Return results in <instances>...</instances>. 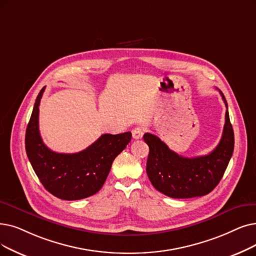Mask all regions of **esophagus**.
I'll list each match as a JSON object with an SVG mask.
<instances>
[{
  "label": "esophagus",
  "instance_id": "esophagus-1",
  "mask_svg": "<svg viewBox=\"0 0 256 256\" xmlns=\"http://www.w3.org/2000/svg\"><path fill=\"white\" fill-rule=\"evenodd\" d=\"M143 132H144V128L141 126H136L134 130H132V138L134 139H140L143 136Z\"/></svg>",
  "mask_w": 256,
  "mask_h": 256
}]
</instances>
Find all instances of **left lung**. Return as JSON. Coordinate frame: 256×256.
Instances as JSON below:
<instances>
[{
  "label": "left lung",
  "instance_id": "left-lung-1",
  "mask_svg": "<svg viewBox=\"0 0 256 256\" xmlns=\"http://www.w3.org/2000/svg\"><path fill=\"white\" fill-rule=\"evenodd\" d=\"M223 135L216 148L208 154L186 158L178 154L157 136L150 132L143 139L150 148L146 174L152 186L174 198H188L208 194L214 190L227 168L234 148V132L230 124L228 106Z\"/></svg>",
  "mask_w": 256,
  "mask_h": 256
}]
</instances>
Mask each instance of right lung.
<instances>
[{
    "instance_id": "obj_1",
    "label": "right lung",
    "mask_w": 256,
    "mask_h": 256,
    "mask_svg": "<svg viewBox=\"0 0 256 256\" xmlns=\"http://www.w3.org/2000/svg\"><path fill=\"white\" fill-rule=\"evenodd\" d=\"M38 93L26 128L25 146L28 159L40 183L58 198L74 201L100 190L112 163L132 139V132L104 134L86 150L75 154L55 152L42 142L38 130Z\"/></svg>"
}]
</instances>
